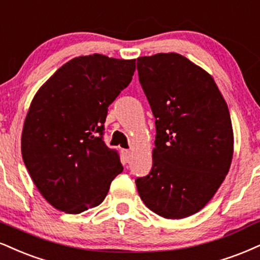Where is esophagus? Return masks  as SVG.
I'll use <instances>...</instances> for the list:
<instances>
[{"label": "esophagus", "instance_id": "esophagus-1", "mask_svg": "<svg viewBox=\"0 0 260 260\" xmlns=\"http://www.w3.org/2000/svg\"><path fill=\"white\" fill-rule=\"evenodd\" d=\"M122 154H123V156H124V158H131V151L129 150H127V149H123L122 150Z\"/></svg>", "mask_w": 260, "mask_h": 260}]
</instances>
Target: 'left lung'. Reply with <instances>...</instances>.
Wrapping results in <instances>:
<instances>
[{
  "instance_id": "left-lung-1",
  "label": "left lung",
  "mask_w": 260,
  "mask_h": 260,
  "mask_svg": "<svg viewBox=\"0 0 260 260\" xmlns=\"http://www.w3.org/2000/svg\"><path fill=\"white\" fill-rule=\"evenodd\" d=\"M137 70L156 124L151 171L137 178V189L156 214L186 218L207 205L229 172V109L211 75L183 55L140 57Z\"/></svg>"
}]
</instances>
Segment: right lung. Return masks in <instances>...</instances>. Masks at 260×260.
I'll return each instance as SVG.
<instances>
[{"label":"right lung","mask_w":260,"mask_h":260,"mask_svg":"<svg viewBox=\"0 0 260 260\" xmlns=\"http://www.w3.org/2000/svg\"><path fill=\"white\" fill-rule=\"evenodd\" d=\"M136 59L93 54L71 59L34 96L21 155L41 195L77 214L100 205L123 167L103 139L109 105L132 81Z\"/></svg>","instance_id":"1"}]
</instances>
